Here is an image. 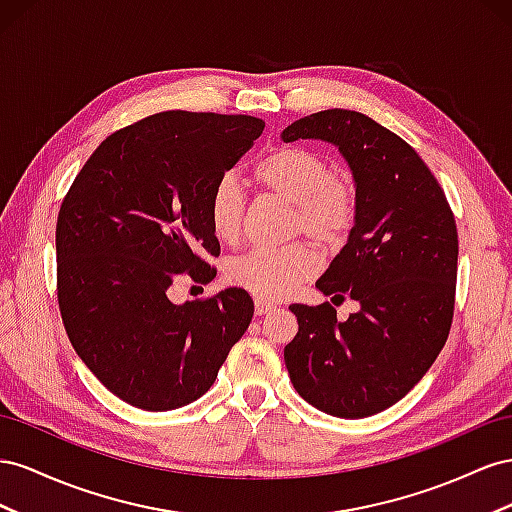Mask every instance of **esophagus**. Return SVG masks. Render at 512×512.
<instances>
[{
	"label": "esophagus",
	"mask_w": 512,
	"mask_h": 512,
	"mask_svg": "<svg viewBox=\"0 0 512 512\" xmlns=\"http://www.w3.org/2000/svg\"><path fill=\"white\" fill-rule=\"evenodd\" d=\"M272 311H276V306H274L272 302L261 300V298L255 300V313H257V315H268V313H272Z\"/></svg>",
	"instance_id": "34e87169"
}]
</instances>
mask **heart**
Returning a JSON list of instances; mask_svg holds the SVG:
<instances>
[{
    "instance_id": "b5f03b06",
    "label": "heart",
    "mask_w": 512,
    "mask_h": 512,
    "mask_svg": "<svg viewBox=\"0 0 512 512\" xmlns=\"http://www.w3.org/2000/svg\"><path fill=\"white\" fill-rule=\"evenodd\" d=\"M253 182L261 193L291 206L287 238L306 236L321 251H334L356 225L358 182L349 171L332 169L324 152L304 145L274 148L255 163ZM208 223L214 238L223 244H236L242 236L244 195L231 175H223L212 186ZM315 270L317 257L309 244L294 242L276 251H251L229 259L225 279L261 300H279L309 281Z\"/></svg>"
}]
</instances>
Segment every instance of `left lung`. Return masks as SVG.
I'll return each instance as SVG.
<instances>
[{"mask_svg": "<svg viewBox=\"0 0 512 512\" xmlns=\"http://www.w3.org/2000/svg\"><path fill=\"white\" fill-rule=\"evenodd\" d=\"M281 139H324L347 158L360 191L356 225L317 281L332 302H360L337 319L330 302L291 304L285 345L300 397L339 418H364L403 399L440 356L455 315L459 238L440 182L410 143L369 115L326 109Z\"/></svg>", "mask_w": 512, "mask_h": 512, "instance_id": "8db88e82", "label": "left lung"}]
</instances>
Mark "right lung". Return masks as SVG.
Segmentation results:
<instances>
[{
  "label": "right lung",
  "mask_w": 512,
  "mask_h": 512,
  "mask_svg": "<svg viewBox=\"0 0 512 512\" xmlns=\"http://www.w3.org/2000/svg\"><path fill=\"white\" fill-rule=\"evenodd\" d=\"M264 126L251 115L154 113L111 133L68 188L55 227L60 315L85 367L128 405L193 403L251 324L240 287L186 304L169 287L216 276L208 197Z\"/></svg>",
  "instance_id": "1"
}]
</instances>
